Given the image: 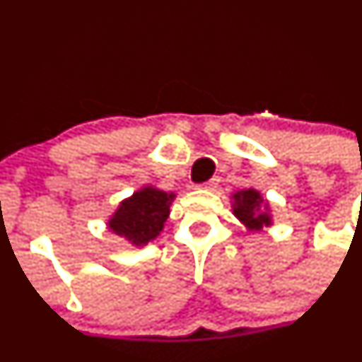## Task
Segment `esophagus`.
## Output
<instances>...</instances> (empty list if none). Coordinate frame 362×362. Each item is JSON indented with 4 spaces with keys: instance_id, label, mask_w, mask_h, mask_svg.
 I'll use <instances>...</instances> for the list:
<instances>
[{
    "instance_id": "obj_1",
    "label": "esophagus",
    "mask_w": 362,
    "mask_h": 362,
    "mask_svg": "<svg viewBox=\"0 0 362 362\" xmlns=\"http://www.w3.org/2000/svg\"><path fill=\"white\" fill-rule=\"evenodd\" d=\"M219 177H212L211 181H207V182H204V185H200V188H204V189H216L217 186H219Z\"/></svg>"
}]
</instances>
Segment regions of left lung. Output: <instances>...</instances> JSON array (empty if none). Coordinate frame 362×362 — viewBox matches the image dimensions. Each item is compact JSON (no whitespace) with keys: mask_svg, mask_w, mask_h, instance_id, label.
<instances>
[{"mask_svg":"<svg viewBox=\"0 0 362 362\" xmlns=\"http://www.w3.org/2000/svg\"><path fill=\"white\" fill-rule=\"evenodd\" d=\"M233 214L238 217L248 231H260L264 226H271V214L267 202L260 197L257 189L248 188L233 195Z\"/></svg>","mask_w":362,"mask_h":362,"instance_id":"1","label":"left lung"}]
</instances>
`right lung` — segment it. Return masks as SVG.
I'll return each mask as SVG.
<instances>
[{
    "label": "right lung",
    "mask_w": 362,
    "mask_h": 362,
    "mask_svg": "<svg viewBox=\"0 0 362 362\" xmlns=\"http://www.w3.org/2000/svg\"><path fill=\"white\" fill-rule=\"evenodd\" d=\"M174 198V193L145 186L120 202L117 211L108 219V228L134 247L148 245L164 229Z\"/></svg>",
    "instance_id": "add662e5"
}]
</instances>
